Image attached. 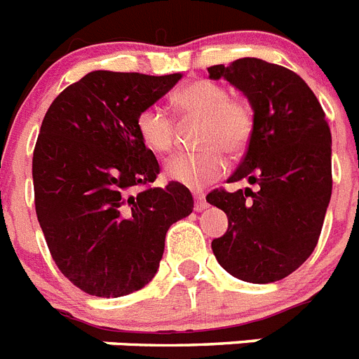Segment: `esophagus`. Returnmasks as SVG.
Listing matches in <instances>:
<instances>
[{"label": "esophagus", "instance_id": "34e87169", "mask_svg": "<svg viewBox=\"0 0 359 359\" xmlns=\"http://www.w3.org/2000/svg\"><path fill=\"white\" fill-rule=\"evenodd\" d=\"M194 197H195V212H203V210H206L208 203H206V198H204V194H194Z\"/></svg>", "mask_w": 359, "mask_h": 359}]
</instances>
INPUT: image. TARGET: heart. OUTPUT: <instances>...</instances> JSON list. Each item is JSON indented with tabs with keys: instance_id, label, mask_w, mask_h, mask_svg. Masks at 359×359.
Here are the masks:
<instances>
[{
	"instance_id": "obj_1",
	"label": "heart",
	"mask_w": 359,
	"mask_h": 359,
	"mask_svg": "<svg viewBox=\"0 0 359 359\" xmlns=\"http://www.w3.org/2000/svg\"><path fill=\"white\" fill-rule=\"evenodd\" d=\"M175 111L186 120H201L198 151L179 153L165 162L164 173L186 188L201 189L212 184L228 168L222 149L231 155L241 153L254 129V116L248 104L230 98V93L213 80H197L175 93ZM137 131L147 149L156 155L171 151L177 137L173 118L162 107H147L137 118Z\"/></svg>"
}]
</instances>
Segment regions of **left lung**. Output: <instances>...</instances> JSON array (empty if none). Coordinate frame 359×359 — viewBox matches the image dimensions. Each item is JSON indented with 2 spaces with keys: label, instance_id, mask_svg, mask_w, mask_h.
Returning a JSON list of instances; mask_svg holds the SVG:
<instances>
[{
  "label": "left lung",
  "instance_id": "left-lung-1",
  "mask_svg": "<svg viewBox=\"0 0 359 359\" xmlns=\"http://www.w3.org/2000/svg\"><path fill=\"white\" fill-rule=\"evenodd\" d=\"M212 80L239 89L254 111L245 158L230 182L257 184L206 201L228 215V230L212 241L226 272L264 285L290 276L318 245L332 195V137L318 98L294 71L259 58L208 69Z\"/></svg>",
  "mask_w": 359,
  "mask_h": 359
}]
</instances>
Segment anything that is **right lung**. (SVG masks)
Masks as SVG:
<instances>
[{"instance_id":"add662e5","label":"right lung","mask_w":359,"mask_h":359,"mask_svg":"<svg viewBox=\"0 0 359 359\" xmlns=\"http://www.w3.org/2000/svg\"><path fill=\"white\" fill-rule=\"evenodd\" d=\"M182 74L93 71L56 96L32 156L36 215L54 263L80 290L120 297L155 277L165 231L194 212L186 186L146 188L158 162L137 131Z\"/></svg>"}]
</instances>
